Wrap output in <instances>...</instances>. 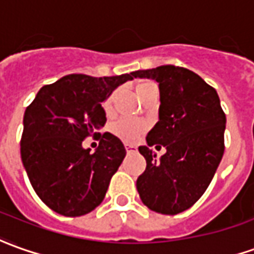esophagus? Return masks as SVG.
Here are the masks:
<instances>
[{"label":"esophagus","instance_id":"1","mask_svg":"<svg viewBox=\"0 0 254 254\" xmlns=\"http://www.w3.org/2000/svg\"><path fill=\"white\" fill-rule=\"evenodd\" d=\"M125 149H127V151H136L137 147L134 144H125Z\"/></svg>","mask_w":254,"mask_h":254}]
</instances>
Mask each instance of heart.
I'll list each match as a JSON object with an SVG mask.
<instances>
[{
  "label": "heart",
  "instance_id": "b5f03b06",
  "mask_svg": "<svg viewBox=\"0 0 254 254\" xmlns=\"http://www.w3.org/2000/svg\"><path fill=\"white\" fill-rule=\"evenodd\" d=\"M151 86H154L153 83H141L137 86V89H136V94H137V97H140L141 93L146 90L147 87H151ZM103 108H104L105 114L108 115V114H111L113 111V96H110V97L107 98L104 101V104H103ZM146 129L144 127V124H141L139 121H132V120H120L117 121L115 124H113V127H111V132H113L117 137H120L122 140L125 141H134L141 133H143V130Z\"/></svg>",
  "mask_w": 254,
  "mask_h": 254
}]
</instances>
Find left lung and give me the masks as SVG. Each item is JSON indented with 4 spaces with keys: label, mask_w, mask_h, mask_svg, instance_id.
Wrapping results in <instances>:
<instances>
[{
    "label": "left lung",
    "mask_w": 254,
    "mask_h": 254,
    "mask_svg": "<svg viewBox=\"0 0 254 254\" xmlns=\"http://www.w3.org/2000/svg\"><path fill=\"white\" fill-rule=\"evenodd\" d=\"M158 83V122L139 151L146 170L136 181L144 206L160 214L182 213L206 192L224 154L227 118L215 89L192 70L163 65L132 72ZM161 144V159L149 150ZM160 147L161 146H156Z\"/></svg>",
    "instance_id": "1"
}]
</instances>
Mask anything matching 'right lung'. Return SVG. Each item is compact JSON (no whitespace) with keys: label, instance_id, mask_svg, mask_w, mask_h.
<instances>
[{"label":"right lung","instance_id":"right-lung-1","mask_svg":"<svg viewBox=\"0 0 254 254\" xmlns=\"http://www.w3.org/2000/svg\"><path fill=\"white\" fill-rule=\"evenodd\" d=\"M132 73L93 77L72 73L43 86L25 111L20 157L34 192L51 210L80 217L103 201L127 156L110 132L98 134L94 153L82 141L104 127L103 103Z\"/></svg>","mask_w":254,"mask_h":254}]
</instances>
